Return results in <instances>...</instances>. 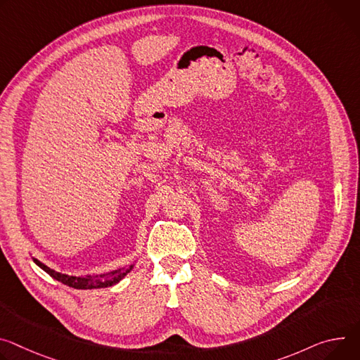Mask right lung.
I'll list each match as a JSON object with an SVG mask.
<instances>
[{"mask_svg": "<svg viewBox=\"0 0 360 360\" xmlns=\"http://www.w3.org/2000/svg\"><path fill=\"white\" fill-rule=\"evenodd\" d=\"M34 259V263L44 270L49 276H51L54 280L66 284L69 287L77 288V290H91V288H105V287H112L115 284H117L122 278L126 277L127 273L132 271V269L135 267V264L129 266L126 269H119V270H113L109 271L106 274H101V276H86V277H77V276H69V274H63L58 273L50 267H47L44 263H41L40 259L37 258H32Z\"/></svg>", "mask_w": 360, "mask_h": 360, "instance_id": "obj_1", "label": "right lung"}]
</instances>
